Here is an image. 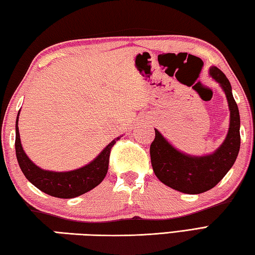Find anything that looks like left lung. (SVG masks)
<instances>
[{"instance_id":"obj_1","label":"left lung","mask_w":255,"mask_h":255,"mask_svg":"<svg viewBox=\"0 0 255 255\" xmlns=\"http://www.w3.org/2000/svg\"><path fill=\"white\" fill-rule=\"evenodd\" d=\"M209 75L220 84L229 104V131L222 144L210 154L190 155L177 150L154 128L155 138L150 147L152 167L157 179L186 194L203 193L217 185L233 166L241 144L240 113L230 81L217 66H211Z\"/></svg>"}]
</instances>
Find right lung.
Masks as SVG:
<instances>
[{"instance_id":"obj_1","label":"right lung","mask_w":255,"mask_h":255,"mask_svg":"<svg viewBox=\"0 0 255 255\" xmlns=\"http://www.w3.org/2000/svg\"><path fill=\"white\" fill-rule=\"evenodd\" d=\"M21 111V110H20ZM15 122V152L16 158L23 174L31 183L44 193L60 199H73L94 189L104 180L109 170L110 153L112 146L120 137L114 138L105 146L100 154L88 164L79 169L55 172L43 170L33 163L23 150L20 131H18V115Z\"/></svg>"}]
</instances>
